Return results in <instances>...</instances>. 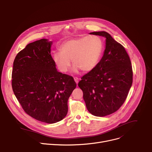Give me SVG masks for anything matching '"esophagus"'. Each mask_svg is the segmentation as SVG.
I'll list each match as a JSON object with an SVG mask.
<instances>
[{"label":"esophagus","instance_id":"esophagus-1","mask_svg":"<svg viewBox=\"0 0 152 152\" xmlns=\"http://www.w3.org/2000/svg\"><path fill=\"white\" fill-rule=\"evenodd\" d=\"M74 80H75L76 83L77 84L78 82H79V79H78L77 77H74Z\"/></svg>","mask_w":152,"mask_h":152}]
</instances>
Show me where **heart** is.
<instances>
[{"mask_svg":"<svg viewBox=\"0 0 152 152\" xmlns=\"http://www.w3.org/2000/svg\"><path fill=\"white\" fill-rule=\"evenodd\" d=\"M103 47L102 40L96 35L70 39L61 45L59 52L53 54V61L63 73L70 68L71 60L74 64L75 72L80 69L84 72H88L99 63Z\"/></svg>","mask_w":152,"mask_h":152,"instance_id":"1","label":"heart"}]
</instances>
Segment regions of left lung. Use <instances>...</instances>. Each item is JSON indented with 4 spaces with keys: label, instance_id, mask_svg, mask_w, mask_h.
Masks as SVG:
<instances>
[{
    "label": "left lung",
    "instance_id": "obj_1",
    "mask_svg": "<svg viewBox=\"0 0 152 152\" xmlns=\"http://www.w3.org/2000/svg\"><path fill=\"white\" fill-rule=\"evenodd\" d=\"M105 38L103 56L78 86L88 112L105 116L116 112L126 101L133 82L131 61L124 47L105 31L90 33Z\"/></svg>",
    "mask_w": 152,
    "mask_h": 152
}]
</instances>
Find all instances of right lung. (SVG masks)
<instances>
[{
    "instance_id": "right-lung-1",
    "label": "right lung",
    "mask_w": 152,
    "mask_h": 152,
    "mask_svg": "<svg viewBox=\"0 0 152 152\" xmlns=\"http://www.w3.org/2000/svg\"><path fill=\"white\" fill-rule=\"evenodd\" d=\"M52 41L42 39L27 45L15 58L12 88L24 111L36 120L53 124L68 112V99L76 84L58 72L51 56Z\"/></svg>"
}]
</instances>
